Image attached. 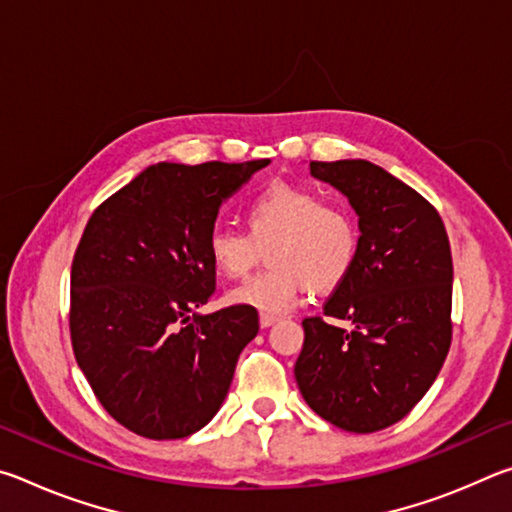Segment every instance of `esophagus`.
Returning <instances> with one entry per match:
<instances>
[{"instance_id": "1", "label": "esophagus", "mask_w": 512, "mask_h": 512, "mask_svg": "<svg viewBox=\"0 0 512 512\" xmlns=\"http://www.w3.org/2000/svg\"><path fill=\"white\" fill-rule=\"evenodd\" d=\"M277 320H280V318H277L275 314H259V325H262V327H271V325L277 323Z\"/></svg>"}]
</instances>
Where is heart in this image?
<instances>
[{
  "instance_id": "b5f03b06",
  "label": "heart",
  "mask_w": 512,
  "mask_h": 512,
  "mask_svg": "<svg viewBox=\"0 0 512 512\" xmlns=\"http://www.w3.org/2000/svg\"><path fill=\"white\" fill-rule=\"evenodd\" d=\"M246 232L216 225L207 235V257L225 280H241L266 250L273 268L228 293L230 305L282 314L305 284L332 291L345 282L359 257V228L341 203L325 201L314 187L277 183L244 207Z\"/></svg>"
}]
</instances>
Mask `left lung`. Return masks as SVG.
<instances>
[{"mask_svg": "<svg viewBox=\"0 0 512 512\" xmlns=\"http://www.w3.org/2000/svg\"><path fill=\"white\" fill-rule=\"evenodd\" d=\"M359 216V257L325 302L302 320L296 381L334 427L372 433L400 422L436 381L452 345V248L427 198L368 160L311 162Z\"/></svg>", "mask_w": 512, "mask_h": 512, "instance_id": "8db88e82", "label": "left lung"}]
</instances>
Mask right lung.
Here are the masks:
<instances>
[{
    "mask_svg": "<svg viewBox=\"0 0 512 512\" xmlns=\"http://www.w3.org/2000/svg\"><path fill=\"white\" fill-rule=\"evenodd\" d=\"M268 162L151 164L85 225L72 262L74 357L103 409L137 436L203 429L259 332L253 307L196 309L216 287L205 244L219 207Z\"/></svg>",
    "mask_w": 512,
    "mask_h": 512,
    "instance_id": "right-lung-1",
    "label": "right lung"
}]
</instances>
